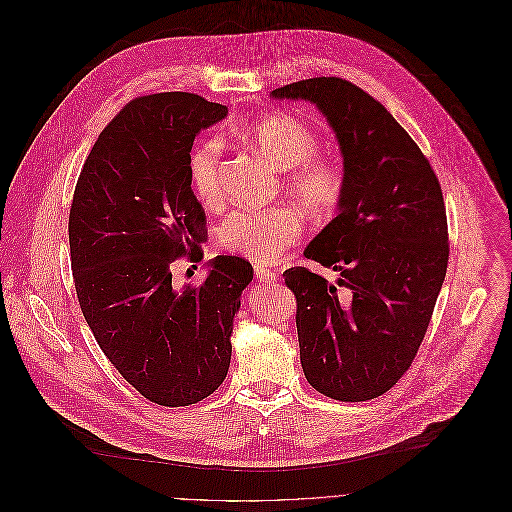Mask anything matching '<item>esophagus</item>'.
<instances>
[{"instance_id": "obj_1", "label": "esophagus", "mask_w": 512, "mask_h": 512, "mask_svg": "<svg viewBox=\"0 0 512 512\" xmlns=\"http://www.w3.org/2000/svg\"><path fill=\"white\" fill-rule=\"evenodd\" d=\"M256 279H258L260 283H275V281H277V273H275V270H268V268L256 266Z\"/></svg>"}]
</instances>
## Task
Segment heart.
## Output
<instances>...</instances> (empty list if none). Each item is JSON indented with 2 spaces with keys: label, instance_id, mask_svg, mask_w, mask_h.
Listing matches in <instances>:
<instances>
[{
  "label": "heart",
  "instance_id": "heart-1",
  "mask_svg": "<svg viewBox=\"0 0 512 512\" xmlns=\"http://www.w3.org/2000/svg\"><path fill=\"white\" fill-rule=\"evenodd\" d=\"M242 140L270 165L283 171V186L314 217H328L345 196L343 167L318 153V134L287 113H270L242 130ZM223 144L217 138L202 140L188 159V177L196 198L204 206L223 202L221 179ZM304 219L295 208L235 210L219 231L223 250L246 260L270 266L304 237Z\"/></svg>",
  "mask_w": 512,
  "mask_h": 512
}]
</instances>
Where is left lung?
Wrapping results in <instances>:
<instances>
[{
	"instance_id": "obj_1",
	"label": "left lung",
	"mask_w": 512,
	"mask_h": 512,
	"mask_svg": "<svg viewBox=\"0 0 512 512\" xmlns=\"http://www.w3.org/2000/svg\"><path fill=\"white\" fill-rule=\"evenodd\" d=\"M273 97L316 103L345 167L339 215L306 250L341 279L330 285L306 266L283 273L302 368L324 397L370 401L403 378L432 320L450 252L442 188L405 128L353 82L318 76Z\"/></svg>"
}]
</instances>
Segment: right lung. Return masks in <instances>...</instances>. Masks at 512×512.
<instances>
[{
  "mask_svg": "<svg viewBox=\"0 0 512 512\" xmlns=\"http://www.w3.org/2000/svg\"><path fill=\"white\" fill-rule=\"evenodd\" d=\"M227 107L194 93L132 99L101 132L72 198L68 235L78 304L113 368L163 407L223 384L231 328L252 264L217 256L200 285L175 287L177 260L200 262L206 215L188 159Z\"/></svg>",
  "mask_w": 512,
  "mask_h": 512,
  "instance_id": "obj_1",
  "label": "right lung"
}]
</instances>
